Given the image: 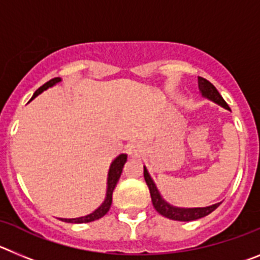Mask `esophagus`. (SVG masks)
<instances>
[{
	"label": "esophagus",
	"instance_id": "esophagus-1",
	"mask_svg": "<svg viewBox=\"0 0 260 260\" xmlns=\"http://www.w3.org/2000/svg\"><path fill=\"white\" fill-rule=\"evenodd\" d=\"M143 146H142L141 143H138V142H135V143H132L128 144L127 147V153L130 157H141L142 153H143Z\"/></svg>",
	"mask_w": 260,
	"mask_h": 260
}]
</instances>
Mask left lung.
<instances>
[{
  "mask_svg": "<svg viewBox=\"0 0 260 260\" xmlns=\"http://www.w3.org/2000/svg\"><path fill=\"white\" fill-rule=\"evenodd\" d=\"M198 87L199 91H201L202 96L211 102L216 103L220 107L225 108V109H229L228 104L225 103L224 99L221 98V95L219 93V91L216 89V87L212 83H210L207 79L204 78L198 77ZM143 176L144 180H146L147 186L150 189L151 199H152V204L155 210L157 211L160 215H162L164 217H168L171 220H177V221H192V220H198L204 217V216L210 215L212 211H215L216 208L219 207L220 203H215L212 206H207V207H194V208H185V207H176L173 204L168 203L164 198L161 197L158 189L156 187V183L153 182V180L151 178L150 173L147 171V168L143 167Z\"/></svg>",
  "mask_w": 260,
  "mask_h": 260,
  "instance_id": "8db88e82",
  "label": "left lung"
}]
</instances>
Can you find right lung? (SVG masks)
Listing matches in <instances>:
<instances>
[{"mask_svg": "<svg viewBox=\"0 0 260 260\" xmlns=\"http://www.w3.org/2000/svg\"><path fill=\"white\" fill-rule=\"evenodd\" d=\"M61 78H53L49 82H47L45 84L40 87L39 89H36V92L34 93L31 100L36 98L38 95H40L41 92H44L45 89L50 88V87L56 86L57 83L61 82ZM126 160H127V155L126 153H121V155L117 156L114 158L112 164L109 167V171H108V178H107V192H105V198L104 202H103L98 208H96L93 212L88 213L86 216H80V217H74V219H59L65 222H74V224H83V222H91L95 221V220L102 219L103 216L107 215V212L109 211L110 206H112V195H113V190L116 187L117 182H118L119 177H121V173H122L123 165H125Z\"/></svg>", "mask_w": 260, "mask_h": 260, "instance_id": "add662e5", "label": "right lung"}]
</instances>
